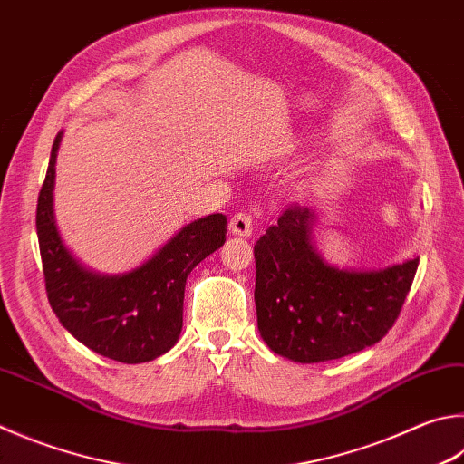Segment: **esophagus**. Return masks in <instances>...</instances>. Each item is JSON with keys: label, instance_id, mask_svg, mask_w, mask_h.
Listing matches in <instances>:
<instances>
[{"label": "esophagus", "instance_id": "1", "mask_svg": "<svg viewBox=\"0 0 464 464\" xmlns=\"http://www.w3.org/2000/svg\"><path fill=\"white\" fill-rule=\"evenodd\" d=\"M229 231L233 235H237V237H251V233H254V218L247 213L233 215L229 221Z\"/></svg>", "mask_w": 464, "mask_h": 464}]
</instances>
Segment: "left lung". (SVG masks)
<instances>
[{
  "label": "left lung",
  "mask_w": 464,
  "mask_h": 464,
  "mask_svg": "<svg viewBox=\"0 0 464 464\" xmlns=\"http://www.w3.org/2000/svg\"><path fill=\"white\" fill-rule=\"evenodd\" d=\"M316 208H288L256 243L261 339L276 355L320 363L363 351L393 326L420 257L361 269L328 264L314 243Z\"/></svg>",
  "instance_id": "obj_1"
}]
</instances>
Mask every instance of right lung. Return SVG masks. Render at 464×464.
Segmentation results:
<instances>
[{"instance_id": "right-lung-1", "label": "right lung", "mask_w": 464, "mask_h": 464, "mask_svg": "<svg viewBox=\"0 0 464 464\" xmlns=\"http://www.w3.org/2000/svg\"><path fill=\"white\" fill-rule=\"evenodd\" d=\"M61 140L63 131H58L36 208L50 306L66 331L99 355L130 365L154 361L179 341L187 277L225 243L227 217L215 213L184 225L130 272L89 269L64 246L54 217Z\"/></svg>"}]
</instances>
